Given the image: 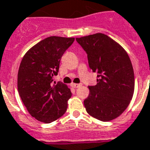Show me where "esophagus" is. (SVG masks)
I'll list each match as a JSON object with an SVG mask.
<instances>
[{
  "label": "esophagus",
  "instance_id": "esophagus-1",
  "mask_svg": "<svg viewBox=\"0 0 150 150\" xmlns=\"http://www.w3.org/2000/svg\"><path fill=\"white\" fill-rule=\"evenodd\" d=\"M71 86L72 87H74V88H76V87H79V86H82V84L81 83H71Z\"/></svg>",
  "mask_w": 150,
  "mask_h": 150
}]
</instances>
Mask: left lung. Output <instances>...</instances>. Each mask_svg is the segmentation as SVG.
Here are the masks:
<instances>
[{"mask_svg": "<svg viewBox=\"0 0 150 150\" xmlns=\"http://www.w3.org/2000/svg\"><path fill=\"white\" fill-rule=\"evenodd\" d=\"M76 40L87 54L88 64L97 72V84L88 86L84 100L86 112L98 120L109 122L127 108L134 91V73L128 54L120 44L103 33Z\"/></svg>", "mask_w": 150, "mask_h": 150, "instance_id": "8db88e82", "label": "left lung"}]
</instances>
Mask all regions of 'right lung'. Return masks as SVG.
Returning <instances> with one entry per match:
<instances>
[{
    "label": "right lung",
    "instance_id": "1",
    "mask_svg": "<svg viewBox=\"0 0 150 150\" xmlns=\"http://www.w3.org/2000/svg\"><path fill=\"white\" fill-rule=\"evenodd\" d=\"M74 37L49 36L25 53L19 67L17 88L31 116L42 122H54L65 114L71 90L61 82L52 83L61 57Z\"/></svg>",
    "mask_w": 150,
    "mask_h": 150
}]
</instances>
